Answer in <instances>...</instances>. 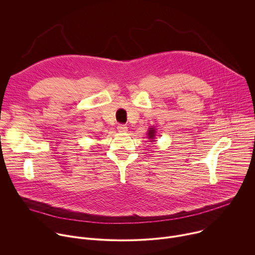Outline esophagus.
I'll return each instance as SVG.
<instances>
[{"label": "esophagus", "instance_id": "34e87169", "mask_svg": "<svg viewBox=\"0 0 255 255\" xmlns=\"http://www.w3.org/2000/svg\"><path fill=\"white\" fill-rule=\"evenodd\" d=\"M117 129H118L119 132H127L128 127H127L125 124H119L118 127H117Z\"/></svg>", "mask_w": 255, "mask_h": 255}]
</instances>
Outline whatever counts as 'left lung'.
I'll return each instance as SVG.
<instances>
[{"instance_id": "obj_1", "label": "left lung", "mask_w": 255, "mask_h": 255, "mask_svg": "<svg viewBox=\"0 0 255 255\" xmlns=\"http://www.w3.org/2000/svg\"><path fill=\"white\" fill-rule=\"evenodd\" d=\"M154 133H155V131H154V129L153 128H150L149 129V132H148V138H150V139H154Z\"/></svg>"}]
</instances>
